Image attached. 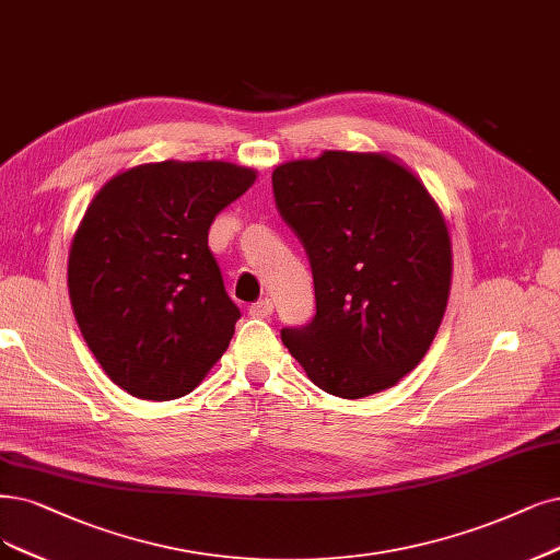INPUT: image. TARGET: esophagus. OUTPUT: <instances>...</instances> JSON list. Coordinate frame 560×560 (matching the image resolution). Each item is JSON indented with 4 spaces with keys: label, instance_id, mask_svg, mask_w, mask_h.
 Listing matches in <instances>:
<instances>
[{
    "label": "esophagus",
    "instance_id": "1",
    "mask_svg": "<svg viewBox=\"0 0 560 560\" xmlns=\"http://www.w3.org/2000/svg\"><path fill=\"white\" fill-rule=\"evenodd\" d=\"M272 300H267V298H262V300H258V302H254L252 306H248V314H252L254 318H267L269 314H272Z\"/></svg>",
    "mask_w": 560,
    "mask_h": 560
}]
</instances>
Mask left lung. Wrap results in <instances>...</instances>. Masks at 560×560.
<instances>
[{"instance_id":"8db88e82","label":"left lung","mask_w":560,"mask_h":560,"mask_svg":"<svg viewBox=\"0 0 560 560\" xmlns=\"http://www.w3.org/2000/svg\"><path fill=\"white\" fill-rule=\"evenodd\" d=\"M272 189L316 291V316L283 327V346L327 395L360 399L399 383L427 355L447 306L452 252L436 202L383 154L283 163Z\"/></svg>"}]
</instances>
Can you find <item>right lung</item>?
Listing matches in <instances>:
<instances>
[{"instance_id":"right-lung-1","label":"right lung","mask_w":560,"mask_h":560,"mask_svg":"<svg viewBox=\"0 0 560 560\" xmlns=\"http://www.w3.org/2000/svg\"><path fill=\"white\" fill-rule=\"evenodd\" d=\"M256 173L223 161H161L94 196L69 256L73 314L108 378L138 399L189 395L240 320L207 233Z\"/></svg>"}]
</instances>
